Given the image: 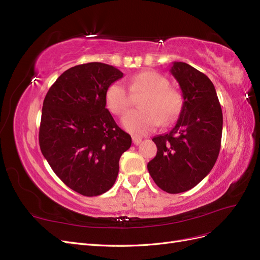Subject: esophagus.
<instances>
[{"instance_id": "1", "label": "esophagus", "mask_w": 260, "mask_h": 260, "mask_svg": "<svg viewBox=\"0 0 260 260\" xmlns=\"http://www.w3.org/2000/svg\"><path fill=\"white\" fill-rule=\"evenodd\" d=\"M132 141H133V144L139 145L141 142H142V138L138 137V136H133L132 137Z\"/></svg>"}]
</instances>
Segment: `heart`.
<instances>
[{"instance_id": "1", "label": "heart", "mask_w": 260, "mask_h": 260, "mask_svg": "<svg viewBox=\"0 0 260 260\" xmlns=\"http://www.w3.org/2000/svg\"><path fill=\"white\" fill-rule=\"evenodd\" d=\"M167 77L154 70H143L131 77L129 89L132 94L146 93L141 101V111H132L123 117L122 125L135 135H145L159 123H174L182 113V94L171 88ZM106 107L116 116H122L131 105V94L120 81L109 84L105 92Z\"/></svg>"}]
</instances>
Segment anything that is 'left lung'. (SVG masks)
<instances>
[{
	"instance_id": "1",
	"label": "left lung",
	"mask_w": 260,
	"mask_h": 260,
	"mask_svg": "<svg viewBox=\"0 0 260 260\" xmlns=\"http://www.w3.org/2000/svg\"><path fill=\"white\" fill-rule=\"evenodd\" d=\"M170 73L184 105L170 132L153 138L157 154L147 169L162 191L177 194L198 185L214 167L221 146L222 111L206 75L182 61H175Z\"/></svg>"
}]
</instances>
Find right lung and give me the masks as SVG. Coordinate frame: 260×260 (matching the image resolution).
Here are the masks:
<instances>
[{
  "label": "right lung",
  "mask_w": 260,
  "mask_h": 260,
  "mask_svg": "<svg viewBox=\"0 0 260 260\" xmlns=\"http://www.w3.org/2000/svg\"><path fill=\"white\" fill-rule=\"evenodd\" d=\"M123 74L103 62L62 73L43 101L39 144L53 171L75 192L98 196L111 188L131 137L105 107L106 89Z\"/></svg>",
  "instance_id": "add662e5"
}]
</instances>
